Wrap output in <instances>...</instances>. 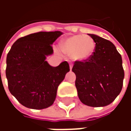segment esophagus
<instances>
[{
	"instance_id": "obj_1",
	"label": "esophagus",
	"mask_w": 131,
	"mask_h": 131,
	"mask_svg": "<svg viewBox=\"0 0 131 131\" xmlns=\"http://www.w3.org/2000/svg\"><path fill=\"white\" fill-rule=\"evenodd\" d=\"M72 67H73V64H69V68H70V70L72 69Z\"/></svg>"
}]
</instances>
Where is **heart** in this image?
<instances>
[{
  "instance_id": "b5f03b06",
  "label": "heart",
  "mask_w": 131,
  "mask_h": 131,
  "mask_svg": "<svg viewBox=\"0 0 131 131\" xmlns=\"http://www.w3.org/2000/svg\"><path fill=\"white\" fill-rule=\"evenodd\" d=\"M60 48L63 52L71 55L74 60L84 61L88 60L93 54L95 43L88 36L74 35L62 40Z\"/></svg>"
}]
</instances>
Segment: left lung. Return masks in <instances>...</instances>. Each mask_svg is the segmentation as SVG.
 Wrapping results in <instances>:
<instances>
[{
  "mask_svg": "<svg viewBox=\"0 0 131 131\" xmlns=\"http://www.w3.org/2000/svg\"><path fill=\"white\" fill-rule=\"evenodd\" d=\"M95 43L93 54L74 62L75 85L81 102L90 107L111 104L121 93L124 79L122 58L111 41L88 34Z\"/></svg>",
  "mask_w": 131,
  "mask_h": 131,
  "instance_id": "8db88e82",
  "label": "left lung"
}]
</instances>
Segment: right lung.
I'll return each instance as SVG.
<instances>
[{"label": "right lung", "instance_id": "add662e5", "mask_svg": "<svg viewBox=\"0 0 131 131\" xmlns=\"http://www.w3.org/2000/svg\"><path fill=\"white\" fill-rule=\"evenodd\" d=\"M62 32L40 31L21 37L11 47L6 59V77L10 93L24 107L43 110L55 100L57 88L69 71L67 62L52 67L46 57Z\"/></svg>", "mask_w": 131, "mask_h": 131}]
</instances>
